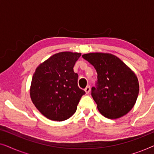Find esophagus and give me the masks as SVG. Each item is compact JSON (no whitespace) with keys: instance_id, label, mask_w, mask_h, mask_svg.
<instances>
[{"instance_id":"obj_1","label":"esophagus","mask_w":154,"mask_h":154,"mask_svg":"<svg viewBox=\"0 0 154 154\" xmlns=\"http://www.w3.org/2000/svg\"><path fill=\"white\" fill-rule=\"evenodd\" d=\"M85 91L86 92V94H88L90 91V85H88L87 87L85 88Z\"/></svg>"}]
</instances>
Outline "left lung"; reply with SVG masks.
I'll return each mask as SVG.
<instances>
[{
  "mask_svg": "<svg viewBox=\"0 0 154 154\" xmlns=\"http://www.w3.org/2000/svg\"><path fill=\"white\" fill-rule=\"evenodd\" d=\"M97 73L92 96L104 117L116 119L129 112L137 99L140 85L135 73L119 57L109 53L92 52L82 55Z\"/></svg>",
  "mask_w": 154,
  "mask_h": 154,
  "instance_id": "left-lung-1",
  "label": "left lung"
}]
</instances>
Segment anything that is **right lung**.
Here are the masks:
<instances>
[{
    "mask_svg": "<svg viewBox=\"0 0 154 154\" xmlns=\"http://www.w3.org/2000/svg\"><path fill=\"white\" fill-rule=\"evenodd\" d=\"M81 55L78 52H59L35 69L30 97L38 110L47 119L55 121L69 119L85 94L78 86L79 75L73 71L75 63Z\"/></svg>",
    "mask_w": 154,
    "mask_h": 154,
    "instance_id": "add662e5",
    "label": "right lung"
}]
</instances>
